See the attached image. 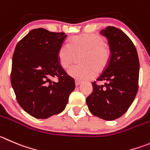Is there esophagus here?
<instances>
[{"label":"esophagus","instance_id":"1","mask_svg":"<svg viewBox=\"0 0 150 150\" xmlns=\"http://www.w3.org/2000/svg\"><path fill=\"white\" fill-rule=\"evenodd\" d=\"M81 81H78V80H76V81H75V86H79V85L81 84Z\"/></svg>","mask_w":150,"mask_h":150}]
</instances>
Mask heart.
I'll list each match as a JSON object with an SVG mask.
<instances>
[{"label": "heart", "instance_id": "b5f03b06", "mask_svg": "<svg viewBox=\"0 0 150 150\" xmlns=\"http://www.w3.org/2000/svg\"><path fill=\"white\" fill-rule=\"evenodd\" d=\"M83 52L80 57L82 64L74 65L67 73L77 80L93 78L96 72H103L110 61V51L101 36L96 34L75 35L69 43H63L58 52V60L61 67L67 69L75 60V54Z\"/></svg>", "mask_w": 150, "mask_h": 150}]
</instances>
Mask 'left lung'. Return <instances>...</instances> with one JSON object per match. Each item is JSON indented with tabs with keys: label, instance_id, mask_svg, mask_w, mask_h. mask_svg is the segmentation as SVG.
<instances>
[{
	"label": "left lung",
	"instance_id": "left-lung-1",
	"mask_svg": "<svg viewBox=\"0 0 150 150\" xmlns=\"http://www.w3.org/2000/svg\"><path fill=\"white\" fill-rule=\"evenodd\" d=\"M100 34L108 40L110 61L98 81L92 82L93 90L86 99L92 115L107 121L122 116L133 102L138 89L139 59L131 39L121 29L107 26Z\"/></svg>",
	"mask_w": 150,
	"mask_h": 150
}]
</instances>
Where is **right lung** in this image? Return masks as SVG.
I'll use <instances>...</instances> for the list:
<instances>
[{"label": "right lung", "instance_id": "obj_1", "mask_svg": "<svg viewBox=\"0 0 150 150\" xmlns=\"http://www.w3.org/2000/svg\"><path fill=\"white\" fill-rule=\"evenodd\" d=\"M66 37L64 33L38 28L31 30L15 47L11 83L19 105L36 118L46 119L64 111L75 89V81L58 60ZM53 77L58 81L52 82Z\"/></svg>", "mask_w": 150, "mask_h": 150}]
</instances>
